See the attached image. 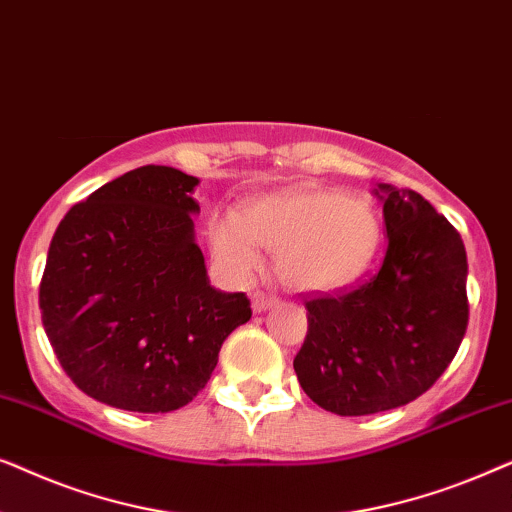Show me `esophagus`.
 <instances>
[{
  "label": "esophagus",
  "mask_w": 512,
  "mask_h": 512,
  "mask_svg": "<svg viewBox=\"0 0 512 512\" xmlns=\"http://www.w3.org/2000/svg\"><path fill=\"white\" fill-rule=\"evenodd\" d=\"M277 303H279L277 296H270V293H263V291H256L254 296H251V307H254V312H263Z\"/></svg>",
  "instance_id": "esophagus-1"
}]
</instances>
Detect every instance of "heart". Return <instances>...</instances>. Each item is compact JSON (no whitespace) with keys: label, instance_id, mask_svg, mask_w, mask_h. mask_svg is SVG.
<instances>
[{"label":"heart","instance_id":"b5f03b06","mask_svg":"<svg viewBox=\"0 0 512 512\" xmlns=\"http://www.w3.org/2000/svg\"><path fill=\"white\" fill-rule=\"evenodd\" d=\"M380 216L363 198L303 188L251 202L242 216L209 219V244L223 268L247 279L263 265V247L279 251V270L293 286L328 291L366 270L380 244Z\"/></svg>","mask_w":512,"mask_h":512}]
</instances>
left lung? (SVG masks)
I'll return each instance as SVG.
<instances>
[{"label": "left lung", "instance_id": "8db88e82", "mask_svg": "<svg viewBox=\"0 0 512 512\" xmlns=\"http://www.w3.org/2000/svg\"><path fill=\"white\" fill-rule=\"evenodd\" d=\"M387 251L366 282L305 298L293 359L314 403L340 417L415 401L445 373L468 326L466 249L429 200L382 184Z\"/></svg>", "mask_w": 512, "mask_h": 512}]
</instances>
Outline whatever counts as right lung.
<instances>
[{
	"label": "right lung",
	"mask_w": 512,
	"mask_h": 512,
	"mask_svg": "<svg viewBox=\"0 0 512 512\" xmlns=\"http://www.w3.org/2000/svg\"><path fill=\"white\" fill-rule=\"evenodd\" d=\"M195 186L174 167H137L76 202L48 247L44 331L69 380L111 408H184L251 319L244 293L209 286Z\"/></svg>",
	"instance_id": "obj_1"
}]
</instances>
